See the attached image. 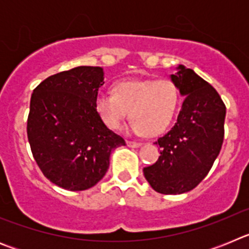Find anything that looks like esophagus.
Returning <instances> with one entry per match:
<instances>
[{"mask_svg":"<svg viewBox=\"0 0 249 249\" xmlns=\"http://www.w3.org/2000/svg\"><path fill=\"white\" fill-rule=\"evenodd\" d=\"M127 146L132 147V148H137V147L142 146L141 142H135V141H127Z\"/></svg>","mask_w":249,"mask_h":249,"instance_id":"1","label":"esophagus"}]
</instances>
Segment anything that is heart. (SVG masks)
Here are the masks:
<instances>
[{"label": "heart", "mask_w": 249, "mask_h": 249, "mask_svg": "<svg viewBox=\"0 0 249 249\" xmlns=\"http://www.w3.org/2000/svg\"><path fill=\"white\" fill-rule=\"evenodd\" d=\"M179 101V89L169 78L127 80L116 83L113 93L96 94L94 108L112 131L120 129L129 114L133 118L129 131L160 135L175 118Z\"/></svg>", "instance_id": "1"}]
</instances>
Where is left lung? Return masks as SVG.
<instances>
[{
  "label": "left lung",
  "mask_w": 249,
  "mask_h": 249,
  "mask_svg": "<svg viewBox=\"0 0 249 249\" xmlns=\"http://www.w3.org/2000/svg\"><path fill=\"white\" fill-rule=\"evenodd\" d=\"M184 96L175 126L157 140L160 156L143 175L156 192L181 195L198 186L219 155L226 105L218 92L193 70L178 66L171 76Z\"/></svg>",
  "instance_id": "left-lung-1"
}]
</instances>
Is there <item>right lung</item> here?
Segmentation results:
<instances>
[{
	"instance_id": "1",
	"label": "right lung",
	"mask_w": 249,
	"mask_h": 249,
	"mask_svg": "<svg viewBox=\"0 0 249 249\" xmlns=\"http://www.w3.org/2000/svg\"><path fill=\"white\" fill-rule=\"evenodd\" d=\"M103 70L80 66L50 76L31 96L27 137L45 177L68 191L98 183L114 148L126 146L94 108Z\"/></svg>"
}]
</instances>
